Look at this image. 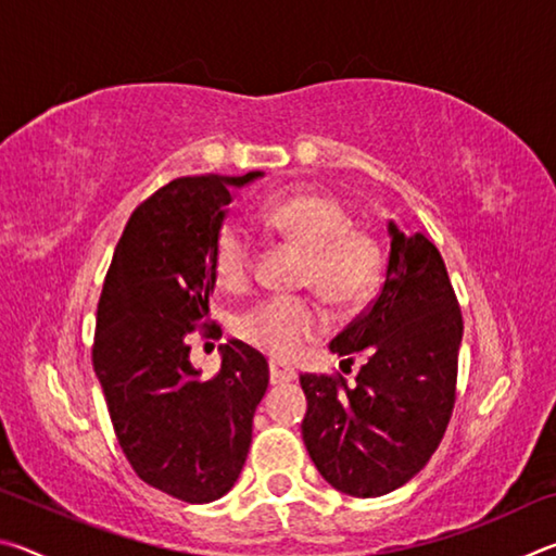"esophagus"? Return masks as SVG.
Instances as JSON below:
<instances>
[{
    "mask_svg": "<svg viewBox=\"0 0 556 556\" xmlns=\"http://www.w3.org/2000/svg\"><path fill=\"white\" fill-rule=\"evenodd\" d=\"M299 378L294 368H289L285 363L269 361V380L271 384H281V382H294Z\"/></svg>",
    "mask_w": 556,
    "mask_h": 556,
    "instance_id": "esophagus-1",
    "label": "esophagus"
}]
</instances>
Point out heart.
Listing matches in <instances>:
<instances>
[{
    "label": "heart",
    "instance_id": "heart-1",
    "mask_svg": "<svg viewBox=\"0 0 556 556\" xmlns=\"http://www.w3.org/2000/svg\"><path fill=\"white\" fill-rule=\"evenodd\" d=\"M271 232L306 252L301 285L336 308H351L372 287L380 271V244L353 228V215L326 193H289L271 199L262 211ZM213 265L218 281L242 289L255 267V242L238 223H225L215 240ZM324 328V316L312 299L269 296L238 316L235 331L250 345L275 357H291Z\"/></svg>",
    "mask_w": 556,
    "mask_h": 556
}]
</instances>
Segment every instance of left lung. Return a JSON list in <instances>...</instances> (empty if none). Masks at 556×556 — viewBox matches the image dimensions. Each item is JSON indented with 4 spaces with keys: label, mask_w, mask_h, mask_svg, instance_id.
<instances>
[{
    "label": "left lung",
    "mask_w": 556,
    "mask_h": 556,
    "mask_svg": "<svg viewBox=\"0 0 556 556\" xmlns=\"http://www.w3.org/2000/svg\"><path fill=\"white\" fill-rule=\"evenodd\" d=\"M388 232L378 299L328 345L348 368L365 357L355 382L301 375L308 456L336 491L355 497L412 481L444 439L456 402L464 318L444 260L421 232H402L392 220Z\"/></svg>",
    "instance_id": "1"
}]
</instances>
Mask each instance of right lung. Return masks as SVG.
Segmentation results:
<instances>
[{"mask_svg":"<svg viewBox=\"0 0 556 556\" xmlns=\"http://www.w3.org/2000/svg\"><path fill=\"white\" fill-rule=\"evenodd\" d=\"M260 176H184L149 195L122 232L98 304L92 368L119 446L144 483L193 505L238 481L269 384L265 355L242 341L220 345L208 380L188 357V338L211 314L225 205Z\"/></svg>","mask_w":556,"mask_h":556,"instance_id":"right-lung-1","label":"right lung"}]
</instances>
